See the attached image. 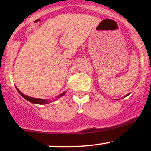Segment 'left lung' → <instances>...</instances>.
<instances>
[{
  "mask_svg": "<svg viewBox=\"0 0 151 151\" xmlns=\"http://www.w3.org/2000/svg\"><path fill=\"white\" fill-rule=\"evenodd\" d=\"M129 94H130V93H128V94H126V96H124V98H125V97H126V96H129ZM115 100H119V99H115Z\"/></svg>",
  "mask_w": 151,
  "mask_h": 151,
  "instance_id": "1",
  "label": "left lung"
}]
</instances>
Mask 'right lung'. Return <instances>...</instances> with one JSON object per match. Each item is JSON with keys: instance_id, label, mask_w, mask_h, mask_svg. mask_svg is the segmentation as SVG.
Segmentation results:
<instances>
[{"instance_id": "1", "label": "right lung", "mask_w": 151, "mask_h": 151, "mask_svg": "<svg viewBox=\"0 0 151 151\" xmlns=\"http://www.w3.org/2000/svg\"><path fill=\"white\" fill-rule=\"evenodd\" d=\"M16 89H17V90H18V93L21 95L22 97H23L24 99H25L27 100L28 101L31 102V103L35 104H47L50 103V101H51L48 99H39V98L38 99L33 98V97H30V96H26V95L24 94V93H22L17 87H16ZM66 92H67V91H64V92L62 93L61 94H60L59 96H57L56 99H59V98L62 97V96H63L66 93Z\"/></svg>"}]
</instances>
